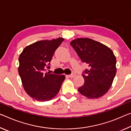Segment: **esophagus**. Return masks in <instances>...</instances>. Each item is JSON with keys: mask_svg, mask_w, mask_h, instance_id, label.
<instances>
[{"mask_svg": "<svg viewBox=\"0 0 131 131\" xmlns=\"http://www.w3.org/2000/svg\"><path fill=\"white\" fill-rule=\"evenodd\" d=\"M75 76H76V73H74V72H73V73H72L71 74H70V75H67L68 78H74Z\"/></svg>", "mask_w": 131, "mask_h": 131, "instance_id": "obj_1", "label": "esophagus"}]
</instances>
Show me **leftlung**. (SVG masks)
<instances>
[{
    "label": "left lung",
    "instance_id": "left-lung-1",
    "mask_svg": "<svg viewBox=\"0 0 131 131\" xmlns=\"http://www.w3.org/2000/svg\"><path fill=\"white\" fill-rule=\"evenodd\" d=\"M70 45L89 67L83 74L84 83L78 89L79 92L88 99L102 97L110 89L117 72V60L113 51L89 38H76Z\"/></svg>",
    "mask_w": 131,
    "mask_h": 131
}]
</instances>
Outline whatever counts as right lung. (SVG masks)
Segmentation results:
<instances>
[{
	"instance_id": "1",
	"label": "right lung",
	"mask_w": 131,
	"mask_h": 131,
	"mask_svg": "<svg viewBox=\"0 0 131 131\" xmlns=\"http://www.w3.org/2000/svg\"><path fill=\"white\" fill-rule=\"evenodd\" d=\"M59 37L51 40L37 41L24 48L19 56L18 74L24 90L38 101L52 99L58 94L65 75L46 73L53 53L63 42Z\"/></svg>"
}]
</instances>
